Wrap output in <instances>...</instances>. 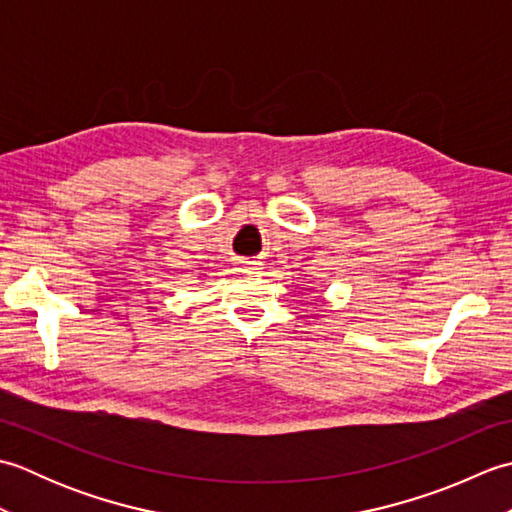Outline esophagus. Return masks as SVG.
Segmentation results:
<instances>
[{
	"label": "esophagus",
	"mask_w": 512,
	"mask_h": 512,
	"mask_svg": "<svg viewBox=\"0 0 512 512\" xmlns=\"http://www.w3.org/2000/svg\"><path fill=\"white\" fill-rule=\"evenodd\" d=\"M242 270H244V273H250V270H255V264L244 262V264H242Z\"/></svg>",
	"instance_id": "34e87169"
}]
</instances>
